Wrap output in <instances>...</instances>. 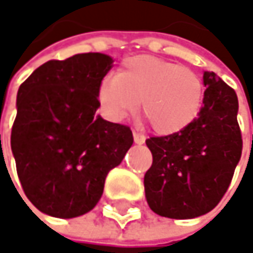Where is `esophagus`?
Listing matches in <instances>:
<instances>
[{"label": "esophagus", "instance_id": "esophagus-1", "mask_svg": "<svg viewBox=\"0 0 253 253\" xmlns=\"http://www.w3.org/2000/svg\"><path fill=\"white\" fill-rule=\"evenodd\" d=\"M133 139H134V142L137 143V145H142V143H145V134H142V133H137V131H134L133 133Z\"/></svg>", "mask_w": 253, "mask_h": 253}]
</instances>
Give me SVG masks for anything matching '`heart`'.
<instances>
[{
	"instance_id": "heart-1",
	"label": "heart",
	"mask_w": 253,
	"mask_h": 253,
	"mask_svg": "<svg viewBox=\"0 0 253 253\" xmlns=\"http://www.w3.org/2000/svg\"><path fill=\"white\" fill-rule=\"evenodd\" d=\"M204 93V82L192 69L152 55H134L123 61L116 76L101 82L98 101L116 122L134 113L140 102L152 128L171 134L198 117Z\"/></svg>"
}]
</instances>
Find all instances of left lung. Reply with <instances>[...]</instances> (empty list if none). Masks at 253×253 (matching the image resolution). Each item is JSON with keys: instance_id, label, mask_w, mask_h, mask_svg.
Wrapping results in <instances>:
<instances>
[{"instance_id": "left-lung-1", "label": "left lung", "mask_w": 253, "mask_h": 253, "mask_svg": "<svg viewBox=\"0 0 253 253\" xmlns=\"http://www.w3.org/2000/svg\"><path fill=\"white\" fill-rule=\"evenodd\" d=\"M204 84L202 108L189 126L146 139L152 166L143 178L145 195L161 217L187 220L214 210L242 155L234 89L214 72L204 73Z\"/></svg>"}]
</instances>
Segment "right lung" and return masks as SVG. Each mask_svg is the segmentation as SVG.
<instances>
[{
	"instance_id": "add662e5",
	"label": "right lung",
	"mask_w": 253,
	"mask_h": 253,
	"mask_svg": "<svg viewBox=\"0 0 253 253\" xmlns=\"http://www.w3.org/2000/svg\"><path fill=\"white\" fill-rule=\"evenodd\" d=\"M111 67L110 55L76 54L46 61L19 87L11 151L27 199L51 217L89 212L133 143L130 127L95 114Z\"/></svg>"
}]
</instances>
